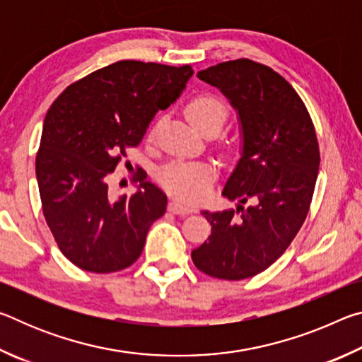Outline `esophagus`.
<instances>
[{
	"label": "esophagus",
	"instance_id": "34e87169",
	"mask_svg": "<svg viewBox=\"0 0 362 362\" xmlns=\"http://www.w3.org/2000/svg\"><path fill=\"white\" fill-rule=\"evenodd\" d=\"M169 211L173 212V214H177V216H187V214H189V212H193V209L192 207H187V206H183L182 203H179V201H170L169 203Z\"/></svg>",
	"mask_w": 362,
	"mask_h": 362
}]
</instances>
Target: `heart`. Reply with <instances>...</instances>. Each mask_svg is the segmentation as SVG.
I'll return each instance as SVG.
<instances>
[{
  "instance_id": "1",
  "label": "heart",
  "mask_w": 362,
  "mask_h": 362,
  "mask_svg": "<svg viewBox=\"0 0 362 362\" xmlns=\"http://www.w3.org/2000/svg\"><path fill=\"white\" fill-rule=\"evenodd\" d=\"M225 102L211 93H201L193 95L187 102L185 115L193 126L204 131L211 126H222L226 118ZM156 124H153L148 136L153 137ZM158 179L170 194L177 196L188 203H199L209 193V182L212 179V169L201 163H182L174 161L159 169Z\"/></svg>"
}]
</instances>
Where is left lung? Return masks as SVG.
<instances>
[{
	"label": "left lung",
	"mask_w": 362,
	"mask_h": 362,
	"mask_svg": "<svg viewBox=\"0 0 362 362\" xmlns=\"http://www.w3.org/2000/svg\"><path fill=\"white\" fill-rule=\"evenodd\" d=\"M198 78L222 90L240 115L243 155L222 194L251 206L203 211L212 233L192 259L207 276L240 281L265 272L302 228L320 170V145L303 100L269 66L236 59L201 70Z\"/></svg>",
	"instance_id": "8db88e82"
}]
</instances>
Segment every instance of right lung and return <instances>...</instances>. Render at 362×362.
I'll list each match as a JSON object with an SVG mask.
<instances>
[{
    "mask_svg": "<svg viewBox=\"0 0 362 362\" xmlns=\"http://www.w3.org/2000/svg\"><path fill=\"white\" fill-rule=\"evenodd\" d=\"M192 75V65L119 60L71 83L47 110L36 179L46 223L73 265L113 273L142 254L168 196L139 170L137 193L113 199L108 177Z\"/></svg>",
    "mask_w": 362,
    "mask_h": 362,
    "instance_id": "1",
    "label": "right lung"
}]
</instances>
